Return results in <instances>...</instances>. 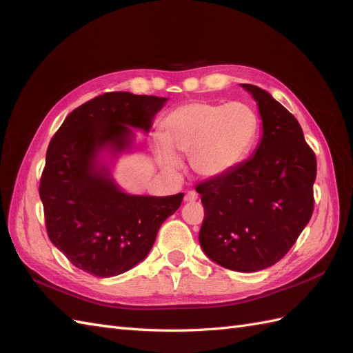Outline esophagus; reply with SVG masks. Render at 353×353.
Segmentation results:
<instances>
[{"instance_id": "obj_1", "label": "esophagus", "mask_w": 353, "mask_h": 353, "mask_svg": "<svg viewBox=\"0 0 353 353\" xmlns=\"http://www.w3.org/2000/svg\"><path fill=\"white\" fill-rule=\"evenodd\" d=\"M197 199H199V196H197L196 191H193V190L187 191V193H185V197H184V200H185V201H188V203H191V201H196Z\"/></svg>"}]
</instances>
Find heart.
I'll use <instances>...</instances> for the list:
<instances>
[{"label": "heart", "instance_id": "b5f03b06", "mask_svg": "<svg viewBox=\"0 0 353 353\" xmlns=\"http://www.w3.org/2000/svg\"><path fill=\"white\" fill-rule=\"evenodd\" d=\"M259 137V116L252 105L193 101L170 112L162 123L154 156L168 172H178L188 156L191 169L203 178L230 174L249 156Z\"/></svg>", "mask_w": 353, "mask_h": 353}]
</instances>
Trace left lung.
<instances>
[{
    "instance_id": "obj_1",
    "label": "left lung",
    "mask_w": 353,
    "mask_h": 353,
    "mask_svg": "<svg viewBox=\"0 0 353 353\" xmlns=\"http://www.w3.org/2000/svg\"><path fill=\"white\" fill-rule=\"evenodd\" d=\"M241 85L258 101L263 135L249 160L196 185L205 209L199 240L223 268L256 272L281 261L311 219L316 157L284 105Z\"/></svg>"
}]
</instances>
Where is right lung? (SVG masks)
<instances>
[{
  "mask_svg": "<svg viewBox=\"0 0 353 353\" xmlns=\"http://www.w3.org/2000/svg\"><path fill=\"white\" fill-rule=\"evenodd\" d=\"M165 101L156 95L105 92L69 113L51 138L39 181L47 234L85 272L103 279L131 270L181 206L184 193L125 194L94 165L100 148L121 152L130 145V126L150 130Z\"/></svg>",
  "mask_w": 353,
  "mask_h": 353,
  "instance_id": "add662e5",
  "label": "right lung"
}]
</instances>
